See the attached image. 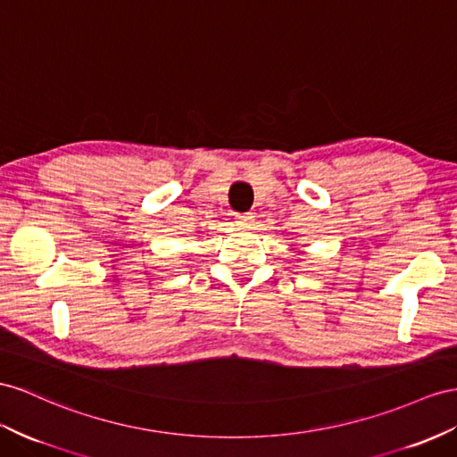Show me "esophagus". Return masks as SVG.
<instances>
[{
    "label": "esophagus",
    "mask_w": 457,
    "mask_h": 457,
    "mask_svg": "<svg viewBox=\"0 0 457 457\" xmlns=\"http://www.w3.org/2000/svg\"><path fill=\"white\" fill-rule=\"evenodd\" d=\"M254 216L251 214V212H243V214H237V220H239V224H243V226H249L251 224V220H253Z\"/></svg>",
    "instance_id": "34e87169"
}]
</instances>
